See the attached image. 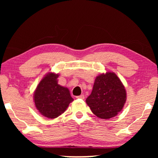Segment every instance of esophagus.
Here are the masks:
<instances>
[{"label":"esophagus","mask_w":158,"mask_h":158,"mask_svg":"<svg viewBox=\"0 0 158 158\" xmlns=\"http://www.w3.org/2000/svg\"><path fill=\"white\" fill-rule=\"evenodd\" d=\"M76 98H81V99H84L85 98V96L84 95H81V96H76Z\"/></svg>","instance_id":"esophagus-1"}]
</instances>
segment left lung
<instances>
[{
    "mask_svg": "<svg viewBox=\"0 0 158 158\" xmlns=\"http://www.w3.org/2000/svg\"><path fill=\"white\" fill-rule=\"evenodd\" d=\"M126 100V90L122 81L114 73L107 72L96 77L91 94L85 101L96 116L109 119L122 111Z\"/></svg>",
    "mask_w": 158,
    "mask_h": 158,
    "instance_id": "1",
    "label": "left lung"
}]
</instances>
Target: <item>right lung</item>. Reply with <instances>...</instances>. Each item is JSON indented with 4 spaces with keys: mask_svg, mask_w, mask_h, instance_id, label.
<instances>
[{
    "mask_svg": "<svg viewBox=\"0 0 158 158\" xmlns=\"http://www.w3.org/2000/svg\"><path fill=\"white\" fill-rule=\"evenodd\" d=\"M59 74L49 73L42 79L34 94L35 106L42 116L57 118L73 101L68 88L59 85Z\"/></svg>",
    "mask_w": 158,
    "mask_h": 158,
    "instance_id": "obj_1",
    "label": "right lung"
}]
</instances>
